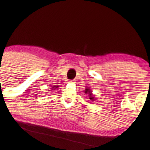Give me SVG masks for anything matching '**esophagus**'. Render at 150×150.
<instances>
[{"label": "esophagus", "instance_id": "esophagus-1", "mask_svg": "<svg viewBox=\"0 0 150 150\" xmlns=\"http://www.w3.org/2000/svg\"><path fill=\"white\" fill-rule=\"evenodd\" d=\"M72 81H71V82H72Z\"/></svg>", "mask_w": 150, "mask_h": 150}]
</instances>
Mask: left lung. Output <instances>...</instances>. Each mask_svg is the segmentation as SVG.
Segmentation results:
<instances>
[{"mask_svg": "<svg viewBox=\"0 0 150 150\" xmlns=\"http://www.w3.org/2000/svg\"><path fill=\"white\" fill-rule=\"evenodd\" d=\"M85 93L86 94V95L88 96V99H89L90 101H95L96 98L94 97H95V95L92 94V91L89 88H88V87H87V88H86V90H85Z\"/></svg>", "mask_w": 150, "mask_h": 150, "instance_id": "left-lung-1", "label": "left lung"}]
</instances>
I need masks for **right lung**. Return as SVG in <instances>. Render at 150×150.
<instances>
[{"mask_svg":"<svg viewBox=\"0 0 150 150\" xmlns=\"http://www.w3.org/2000/svg\"><path fill=\"white\" fill-rule=\"evenodd\" d=\"M56 87H58V86H52L51 87L52 88H51V89H52V90H53V89H56V88H56Z\"/></svg>","mask_w":150,"mask_h":150,"instance_id":"1","label":"right lung"}]
</instances>
